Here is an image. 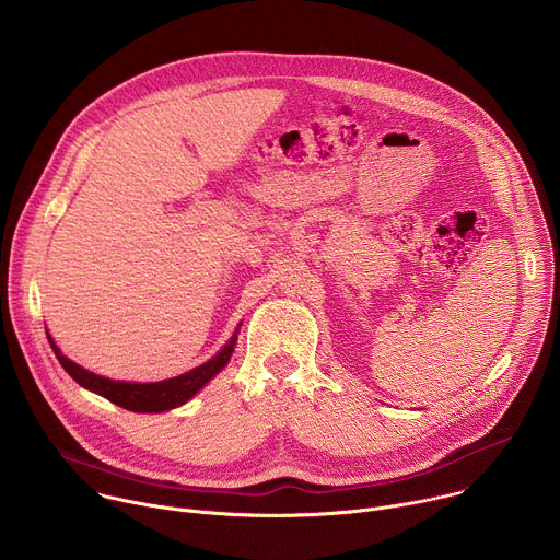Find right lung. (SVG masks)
Here are the masks:
<instances>
[{"label": "right lung", "mask_w": 560, "mask_h": 560, "mask_svg": "<svg viewBox=\"0 0 560 560\" xmlns=\"http://www.w3.org/2000/svg\"><path fill=\"white\" fill-rule=\"evenodd\" d=\"M50 348L55 352V357L59 359L61 368L79 383L84 385L97 394H102L104 398H108L110 404L126 408L130 412H164V410H173L177 406H184L188 398H192L217 372H221L225 368V363L232 357L234 343H236V335H232V339L228 341V346L212 357L210 361H206L203 365L168 378V381H159V383H124V381H110L104 376H97L84 368H79L77 363H72L70 359H66L59 348L52 343V339L48 337Z\"/></svg>", "instance_id": "obj_1"}]
</instances>
